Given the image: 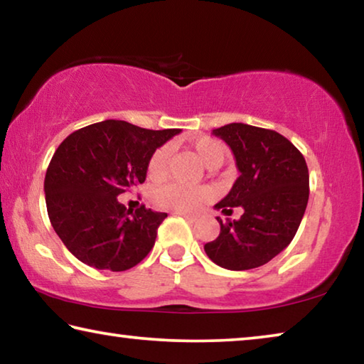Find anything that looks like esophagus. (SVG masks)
Instances as JSON below:
<instances>
[{"instance_id":"34e87169","label":"esophagus","mask_w":364,"mask_h":364,"mask_svg":"<svg viewBox=\"0 0 364 364\" xmlns=\"http://www.w3.org/2000/svg\"><path fill=\"white\" fill-rule=\"evenodd\" d=\"M178 215H181L183 218H186L188 221H191V223H194V221L197 220V215H191V213H184V212H178Z\"/></svg>"}]
</instances>
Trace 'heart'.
I'll use <instances>...</instances> for the list:
<instances>
[{"label": "heart", "instance_id": "1", "mask_svg": "<svg viewBox=\"0 0 364 364\" xmlns=\"http://www.w3.org/2000/svg\"><path fill=\"white\" fill-rule=\"evenodd\" d=\"M194 151L200 162L208 168H217L225 162L228 156L226 146L218 139L202 136L194 141ZM170 149L168 147H159L151 154L147 160V176L154 181L164 180L168 173ZM210 191L205 188H188L178 183H170L160 186L152 194L154 204L176 212H196L202 204H205Z\"/></svg>", "mask_w": 364, "mask_h": 364}]
</instances>
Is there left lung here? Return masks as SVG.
Listing matches in <instances>:
<instances>
[{
  "label": "left lung",
  "instance_id": "1",
  "mask_svg": "<svg viewBox=\"0 0 364 364\" xmlns=\"http://www.w3.org/2000/svg\"><path fill=\"white\" fill-rule=\"evenodd\" d=\"M231 147L241 175L217 208L226 215L242 207L239 220L217 217L220 236L204 245L218 267L244 271L268 263L297 232L310 194L301 152L278 132L230 123L213 130Z\"/></svg>",
  "mask_w": 364,
  "mask_h": 364
}]
</instances>
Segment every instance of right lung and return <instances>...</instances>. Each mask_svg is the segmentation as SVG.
Masks as SVG:
<instances>
[{
  "instance_id": "1",
  "label": "right lung",
  "mask_w": 364,
  "mask_h": 364,
  "mask_svg": "<svg viewBox=\"0 0 364 364\" xmlns=\"http://www.w3.org/2000/svg\"><path fill=\"white\" fill-rule=\"evenodd\" d=\"M178 133L104 120L59 144L45 176L48 217L80 262L125 271L149 254L167 213L144 205L130 212L117 196L144 183L151 154Z\"/></svg>"
}]
</instances>
